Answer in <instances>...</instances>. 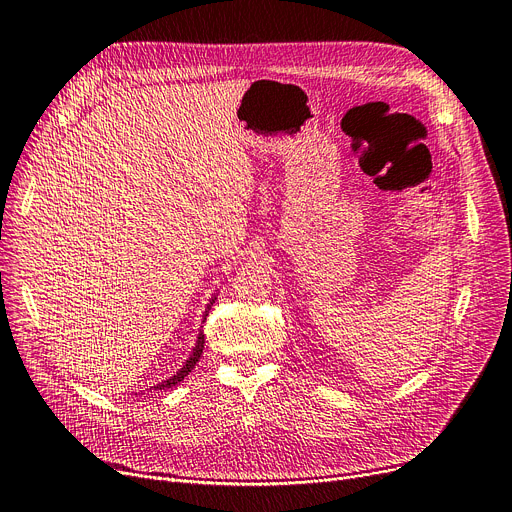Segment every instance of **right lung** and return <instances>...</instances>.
I'll return each instance as SVG.
<instances>
[{
    "label": "right lung",
    "mask_w": 512,
    "mask_h": 512,
    "mask_svg": "<svg viewBox=\"0 0 512 512\" xmlns=\"http://www.w3.org/2000/svg\"><path fill=\"white\" fill-rule=\"evenodd\" d=\"M214 300H216V296L210 300V304L206 306V312H204V321H206V316H208V310H210V306L214 304ZM202 350H204V333H202V329H200V335H198V342H196V348H193V352H191V356L187 358V362L183 364V367L173 375V377H168L166 381H160V383H156L154 387H150V389H168V387H173V385H177V383H181L193 369H196V362L200 360V356H202Z\"/></svg>",
    "instance_id": "add662e5"
}]
</instances>
